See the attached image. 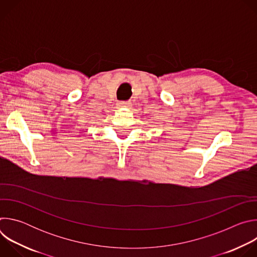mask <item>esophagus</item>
Returning a JSON list of instances; mask_svg holds the SVG:
<instances>
[{"instance_id": "34e87169", "label": "esophagus", "mask_w": 257, "mask_h": 257, "mask_svg": "<svg viewBox=\"0 0 257 257\" xmlns=\"http://www.w3.org/2000/svg\"><path fill=\"white\" fill-rule=\"evenodd\" d=\"M118 105L120 107H130L132 105V103L130 101H119Z\"/></svg>"}]
</instances>
